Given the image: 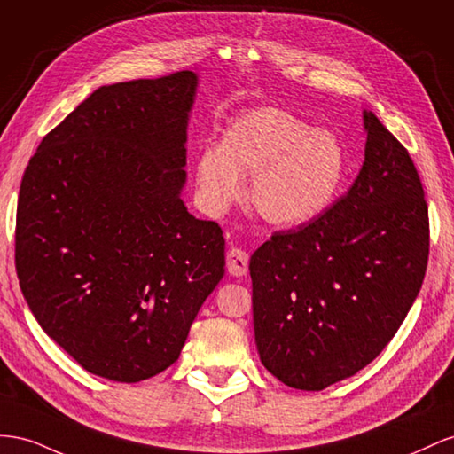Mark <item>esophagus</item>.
I'll return each mask as SVG.
<instances>
[{
  "label": "esophagus",
  "mask_w": 454,
  "mask_h": 454,
  "mask_svg": "<svg viewBox=\"0 0 454 454\" xmlns=\"http://www.w3.org/2000/svg\"><path fill=\"white\" fill-rule=\"evenodd\" d=\"M226 268L231 276L241 278L249 271V254L243 249L231 247L226 254Z\"/></svg>",
  "instance_id": "esophagus-1"
}]
</instances>
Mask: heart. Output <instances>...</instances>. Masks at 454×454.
Here are the masks:
<instances>
[{
    "mask_svg": "<svg viewBox=\"0 0 454 454\" xmlns=\"http://www.w3.org/2000/svg\"><path fill=\"white\" fill-rule=\"evenodd\" d=\"M348 173L340 137L312 129L299 115L262 106L231 120L220 145L196 158V186L207 213L228 211L251 175L249 203L268 224L291 228L325 213Z\"/></svg>",
    "mask_w": 454,
    "mask_h": 454,
    "instance_id": "b5f03b06",
    "label": "heart"
}]
</instances>
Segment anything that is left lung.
Wrapping results in <instances>:
<instances>
[{"label": "left lung", "mask_w": 454, "mask_h": 454, "mask_svg": "<svg viewBox=\"0 0 454 454\" xmlns=\"http://www.w3.org/2000/svg\"><path fill=\"white\" fill-rule=\"evenodd\" d=\"M365 161L344 196L251 256L254 340L262 365L317 392L369 365L422 287L428 205L405 146L364 112Z\"/></svg>", "instance_id": "left-lung-1"}]
</instances>
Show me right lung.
Returning <instances> with one entry per match:
<instances>
[{"label": "right lung", "mask_w": 454, "mask_h": 454, "mask_svg": "<svg viewBox=\"0 0 454 454\" xmlns=\"http://www.w3.org/2000/svg\"><path fill=\"white\" fill-rule=\"evenodd\" d=\"M196 87L183 70L97 89L22 176V294L51 339L102 379L171 367L224 276L223 228L180 200Z\"/></svg>", "instance_id": "add662e5"}]
</instances>
